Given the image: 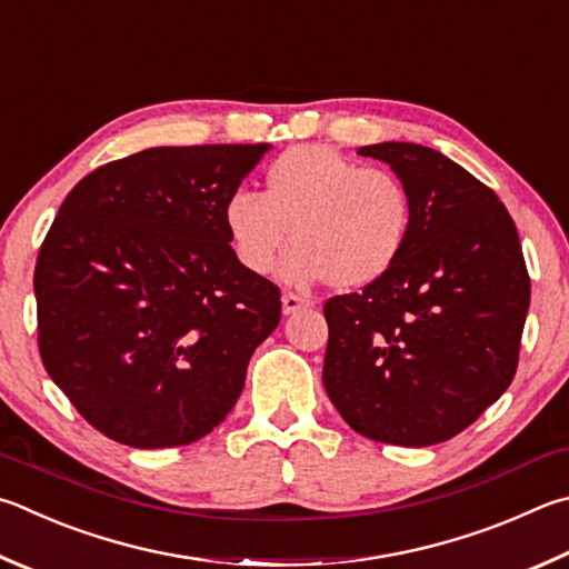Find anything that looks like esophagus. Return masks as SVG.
Instances as JSON below:
<instances>
[{
    "mask_svg": "<svg viewBox=\"0 0 569 569\" xmlns=\"http://www.w3.org/2000/svg\"><path fill=\"white\" fill-rule=\"evenodd\" d=\"M281 303H283V313H286V316H291V313H296V311H301V308H311V306H316V301H313L311 296L293 293V291H286V293H283V298H281Z\"/></svg>",
    "mask_w": 569,
    "mask_h": 569,
    "instance_id": "esophagus-1",
    "label": "esophagus"
}]
</instances>
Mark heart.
I'll return each mask as SVG.
<instances>
[{"mask_svg": "<svg viewBox=\"0 0 569 569\" xmlns=\"http://www.w3.org/2000/svg\"><path fill=\"white\" fill-rule=\"evenodd\" d=\"M223 223L239 261L256 276L271 271L293 239L281 266L288 283L363 288L406 253L416 201L396 171L366 169L323 143H298L268 163L261 193L226 199Z\"/></svg>", "mask_w": 569, "mask_h": 569, "instance_id": "b5f03b06", "label": "heart"}]
</instances>
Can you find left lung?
<instances>
[{"label": "left lung", "instance_id": "obj_1", "mask_svg": "<svg viewBox=\"0 0 569 569\" xmlns=\"http://www.w3.org/2000/svg\"><path fill=\"white\" fill-rule=\"evenodd\" d=\"M410 186L406 253L323 306V386L360 436L402 448L456 438L518 370L530 276L510 213L472 173L420 143L360 147Z\"/></svg>", "mask_w": 569, "mask_h": 569}]
</instances>
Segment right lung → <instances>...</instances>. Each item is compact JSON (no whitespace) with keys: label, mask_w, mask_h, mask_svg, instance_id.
Listing matches in <instances>:
<instances>
[{"label":"right lung","mask_w":569,"mask_h":569,"mask_svg":"<svg viewBox=\"0 0 569 569\" xmlns=\"http://www.w3.org/2000/svg\"><path fill=\"white\" fill-rule=\"evenodd\" d=\"M268 143L157 147L81 179L34 268L39 353L123 446L199 440L236 406L281 291L231 249L223 206Z\"/></svg>","instance_id":"obj_1"}]
</instances>
